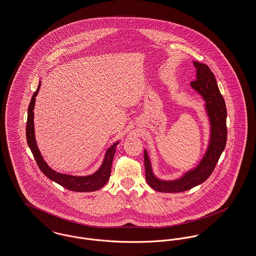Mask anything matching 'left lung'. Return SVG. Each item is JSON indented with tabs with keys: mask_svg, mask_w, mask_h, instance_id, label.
<instances>
[{
	"mask_svg": "<svg viewBox=\"0 0 256 256\" xmlns=\"http://www.w3.org/2000/svg\"><path fill=\"white\" fill-rule=\"evenodd\" d=\"M197 69L196 80L191 82V86L204 100L206 112L210 124V138L204 156L196 168L186 172L176 180L158 179L152 170L150 158L144 150L145 178L147 183L158 192L179 193L192 189L204 182L212 174L217 162L226 146L227 110L221 96L214 74L206 64L193 61Z\"/></svg>",
	"mask_w": 256,
	"mask_h": 256,
	"instance_id": "8db88e82",
	"label": "left lung"
}]
</instances>
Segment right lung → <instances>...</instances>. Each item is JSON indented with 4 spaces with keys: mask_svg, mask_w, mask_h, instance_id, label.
Instances as JSON below:
<instances>
[{
    "mask_svg": "<svg viewBox=\"0 0 256 256\" xmlns=\"http://www.w3.org/2000/svg\"><path fill=\"white\" fill-rule=\"evenodd\" d=\"M40 88V82L37 90L33 94L29 107H28V117H27V124H26V139L28 146L33 154V156L36 160V162L39 166L40 172L50 180L56 182L62 187L74 191V192H94L100 188H102L109 180L111 174V168H112V162L113 158L116 153V148L120 141L115 142L105 153L104 160L102 162V164L100 166L98 170L86 176H75L70 174H60L48 166V164L44 162V158L42 157L39 148L37 146L36 138H35V130H34V107H35V101L36 96L39 92Z\"/></svg>",
    "mask_w": 256,
    "mask_h": 256,
    "instance_id": "add662e5",
    "label": "right lung"
}]
</instances>
